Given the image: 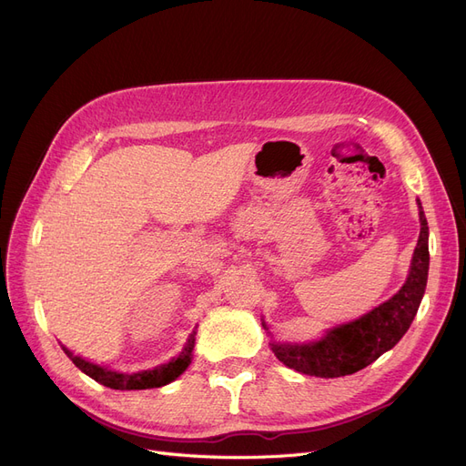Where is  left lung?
I'll list each match as a JSON object with an SVG mask.
<instances>
[{
	"instance_id": "8db88e82",
	"label": "left lung",
	"mask_w": 466,
	"mask_h": 466,
	"mask_svg": "<svg viewBox=\"0 0 466 466\" xmlns=\"http://www.w3.org/2000/svg\"><path fill=\"white\" fill-rule=\"evenodd\" d=\"M417 203L420 217V236L415 253H412L409 277L398 294L382 305L374 307L370 313L360 319L336 326V329L326 332V336L317 341H270V350L280 363L309 376H348L374 363L378 357L390 351L403 338L422 301L430 265L428 222L419 199ZM263 329L268 330L265 320Z\"/></svg>"
}]
</instances>
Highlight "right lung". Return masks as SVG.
Wrapping results in <instances>:
<instances>
[{
    "label": "right lung",
    "instance_id": "obj_1",
    "mask_svg": "<svg viewBox=\"0 0 466 466\" xmlns=\"http://www.w3.org/2000/svg\"><path fill=\"white\" fill-rule=\"evenodd\" d=\"M196 330L189 334L184 350L180 351L178 357H175L172 360H168L167 365L155 367L151 370H142V372H134V374H123V372H115L109 369H103L99 365L90 363L78 355H75L71 350L63 348V351L66 353V357L73 360V363L84 372L88 374L90 378H94L96 382L107 386L111 390H149V388H161L170 384L187 369V365L192 363V351L196 346Z\"/></svg>",
    "mask_w": 466,
    "mask_h": 466
}]
</instances>
